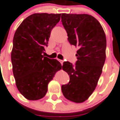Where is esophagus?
Masks as SVG:
<instances>
[{
	"label": "esophagus",
	"instance_id": "obj_1",
	"mask_svg": "<svg viewBox=\"0 0 120 120\" xmlns=\"http://www.w3.org/2000/svg\"><path fill=\"white\" fill-rule=\"evenodd\" d=\"M59 60V61L60 62V63H61V65L63 66V61L62 60Z\"/></svg>",
	"mask_w": 120,
	"mask_h": 120
}]
</instances>
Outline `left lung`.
Returning a JSON list of instances; mask_svg holds the SVG:
<instances>
[{"label":"left lung","mask_w":120,"mask_h":120,"mask_svg":"<svg viewBox=\"0 0 120 120\" xmlns=\"http://www.w3.org/2000/svg\"><path fill=\"white\" fill-rule=\"evenodd\" d=\"M61 22L69 42L78 48L75 65L63 63L62 69L70 81L61 86V91L69 100L83 102L95 90L102 73L106 58L105 34L98 20L89 15L62 13Z\"/></svg>","instance_id":"obj_1"}]
</instances>
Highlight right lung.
<instances>
[{
  "mask_svg": "<svg viewBox=\"0 0 120 120\" xmlns=\"http://www.w3.org/2000/svg\"><path fill=\"white\" fill-rule=\"evenodd\" d=\"M60 16L34 13L23 20L15 33L11 53L13 76L19 92L29 100L43 98L55 73L61 69L58 60L42 55Z\"/></svg>",
  "mask_w": 120,
  "mask_h": 120,
  "instance_id": "obj_1",
  "label": "right lung"
}]
</instances>
